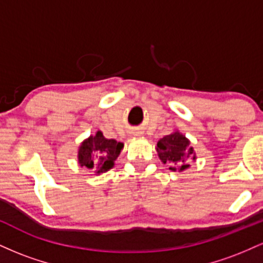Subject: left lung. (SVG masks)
Returning a JSON list of instances; mask_svg holds the SVG:
<instances>
[{
	"label": "left lung",
	"mask_w": 263,
	"mask_h": 263,
	"mask_svg": "<svg viewBox=\"0 0 263 263\" xmlns=\"http://www.w3.org/2000/svg\"><path fill=\"white\" fill-rule=\"evenodd\" d=\"M157 152L164 164L171 163L170 170L173 172L188 170L189 159H197L194 149L190 147V141L179 131H174L161 138L157 143Z\"/></svg>",
	"instance_id": "1"
}]
</instances>
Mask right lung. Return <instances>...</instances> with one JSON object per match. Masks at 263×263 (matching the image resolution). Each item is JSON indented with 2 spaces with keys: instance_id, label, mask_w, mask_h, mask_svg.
I'll use <instances>...</instances> for the list:
<instances>
[{
  "instance_id": "add662e5",
  "label": "right lung",
  "mask_w": 263,
  "mask_h": 263,
  "mask_svg": "<svg viewBox=\"0 0 263 263\" xmlns=\"http://www.w3.org/2000/svg\"><path fill=\"white\" fill-rule=\"evenodd\" d=\"M123 143L116 140L105 138L101 131L86 138L78 151V161L81 167L93 170L96 174L105 173L114 167L120 156Z\"/></svg>"
}]
</instances>
